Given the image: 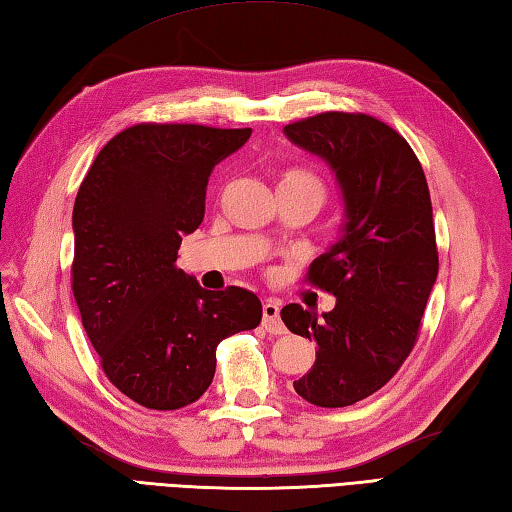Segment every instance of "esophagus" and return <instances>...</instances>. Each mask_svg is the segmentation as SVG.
<instances>
[{
    "instance_id": "1",
    "label": "esophagus",
    "mask_w": 512,
    "mask_h": 512,
    "mask_svg": "<svg viewBox=\"0 0 512 512\" xmlns=\"http://www.w3.org/2000/svg\"><path fill=\"white\" fill-rule=\"evenodd\" d=\"M262 313H264V328L270 335L286 333V326L282 324V317H279V302H275V299H268L262 308Z\"/></svg>"
}]
</instances>
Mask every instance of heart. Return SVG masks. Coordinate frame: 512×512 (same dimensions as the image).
Instances as JSON below:
<instances>
[{
  "label": "heart",
  "instance_id": "1",
  "mask_svg": "<svg viewBox=\"0 0 512 512\" xmlns=\"http://www.w3.org/2000/svg\"><path fill=\"white\" fill-rule=\"evenodd\" d=\"M277 190H299V193L313 195L319 204L326 199V184L315 170L308 168H288L277 179Z\"/></svg>",
  "mask_w": 512,
  "mask_h": 512
}]
</instances>
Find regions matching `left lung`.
Masks as SVG:
<instances>
[{
	"instance_id": "left-lung-1",
	"label": "left lung",
	"mask_w": 512,
	"mask_h": 512,
	"mask_svg": "<svg viewBox=\"0 0 512 512\" xmlns=\"http://www.w3.org/2000/svg\"><path fill=\"white\" fill-rule=\"evenodd\" d=\"M284 133L326 159L346 202L344 237L306 277L337 297L335 308L322 317L282 308L290 333L319 348L293 386L315 406H353L386 386L417 344L439 270L426 175L406 139L373 115L328 110Z\"/></svg>"
}]
</instances>
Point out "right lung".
<instances>
[{
	"label": "right lung",
	"instance_id": "add662e5",
	"mask_svg": "<svg viewBox=\"0 0 512 512\" xmlns=\"http://www.w3.org/2000/svg\"><path fill=\"white\" fill-rule=\"evenodd\" d=\"M250 133L128 126L99 150L79 186L70 286L108 382L144 408L197 402L215 377L219 342L262 322L255 293L206 290L175 264L182 237L202 224L215 164Z\"/></svg>",
	"mask_w": 512,
	"mask_h": 512
}]
</instances>
